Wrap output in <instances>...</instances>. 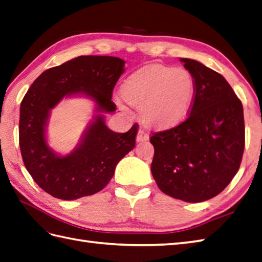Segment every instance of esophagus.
I'll return each mask as SVG.
<instances>
[{
  "instance_id": "esophagus-1",
  "label": "esophagus",
  "mask_w": 262,
  "mask_h": 262,
  "mask_svg": "<svg viewBox=\"0 0 262 262\" xmlns=\"http://www.w3.org/2000/svg\"><path fill=\"white\" fill-rule=\"evenodd\" d=\"M148 134L146 133L143 128H141L138 130V133H137V137H136V139H137V142H144V141H147L148 139Z\"/></svg>"
}]
</instances>
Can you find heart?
Instances as JSON below:
<instances>
[{
	"label": "heart",
	"instance_id": "heart-1",
	"mask_svg": "<svg viewBox=\"0 0 262 262\" xmlns=\"http://www.w3.org/2000/svg\"><path fill=\"white\" fill-rule=\"evenodd\" d=\"M120 94L128 105L139 107L146 124L169 128L182 123L190 113L195 80L186 69L151 66L127 78Z\"/></svg>",
	"mask_w": 262,
	"mask_h": 262
}]
</instances>
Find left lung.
Masks as SVG:
<instances>
[{
    "label": "left lung",
    "mask_w": 262,
    "mask_h": 262,
    "mask_svg": "<svg viewBox=\"0 0 262 262\" xmlns=\"http://www.w3.org/2000/svg\"><path fill=\"white\" fill-rule=\"evenodd\" d=\"M195 80L188 117L171 129L153 133L150 171L160 190L185 202L210 200L228 186L245 150L242 102L216 71L182 58Z\"/></svg>",
    "instance_id": "1"
}]
</instances>
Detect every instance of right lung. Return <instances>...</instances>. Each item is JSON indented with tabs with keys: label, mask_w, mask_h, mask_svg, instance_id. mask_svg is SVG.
Masks as SVG:
<instances>
[{
	"label": "right lung",
	"mask_w": 262,
	"mask_h": 262,
	"mask_svg": "<svg viewBox=\"0 0 262 262\" xmlns=\"http://www.w3.org/2000/svg\"><path fill=\"white\" fill-rule=\"evenodd\" d=\"M124 64L116 57L80 56L42 72L24 96L19 123L23 163L35 183L53 198L77 200L101 191L118 162L135 147L137 124L127 133H115L100 114L68 155H57L46 139L50 111L64 96L83 94L96 102L97 112L116 111L112 95Z\"/></svg>",
	"instance_id": "add662e5"
}]
</instances>
